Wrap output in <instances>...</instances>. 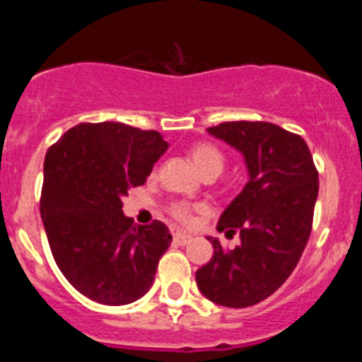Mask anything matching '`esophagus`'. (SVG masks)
Listing matches in <instances>:
<instances>
[{
  "label": "esophagus",
  "mask_w": 362,
  "mask_h": 362,
  "mask_svg": "<svg viewBox=\"0 0 362 362\" xmlns=\"http://www.w3.org/2000/svg\"><path fill=\"white\" fill-rule=\"evenodd\" d=\"M192 239V235H188V233H181V232H175L174 233V243L175 245H187L188 241H190Z\"/></svg>",
  "instance_id": "obj_1"
}]
</instances>
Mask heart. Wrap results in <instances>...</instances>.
<instances>
[{"instance_id":"heart-1","label":"heart","mask_w":362,"mask_h":362,"mask_svg":"<svg viewBox=\"0 0 362 362\" xmlns=\"http://www.w3.org/2000/svg\"><path fill=\"white\" fill-rule=\"evenodd\" d=\"M190 159L192 163L196 165L197 170L201 172V174H221V170L225 168V156H223V152H221L217 146L210 145V143H197V145H194L190 148ZM196 210H199V206H196V204H190V203H174L170 206V216L174 217L175 221H179V223H183V225H187V223H190L192 221V216H194V212Z\"/></svg>"}]
</instances>
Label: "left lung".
<instances>
[{"instance_id":"8db88e82","label":"left lung","mask_w":362,"mask_h":362,"mask_svg":"<svg viewBox=\"0 0 362 362\" xmlns=\"http://www.w3.org/2000/svg\"><path fill=\"white\" fill-rule=\"evenodd\" d=\"M209 134L243 153L248 183L221 214L217 230L239 232L241 245L196 272L206 299L246 308L270 297L299 263L312 232L319 174L305 139L267 121H228Z\"/></svg>"}]
</instances>
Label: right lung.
Returning a JSON list of instances; mask_svg holds the SVG:
<instances>
[{
	"mask_svg": "<svg viewBox=\"0 0 362 362\" xmlns=\"http://www.w3.org/2000/svg\"><path fill=\"white\" fill-rule=\"evenodd\" d=\"M166 148L156 130L105 121L66 130L45 156L40 212L54 261L95 303L129 305L152 286L170 230L134 225L121 209Z\"/></svg>",
	"mask_w": 362,
	"mask_h": 362,
	"instance_id": "obj_1",
	"label": "right lung"
}]
</instances>
